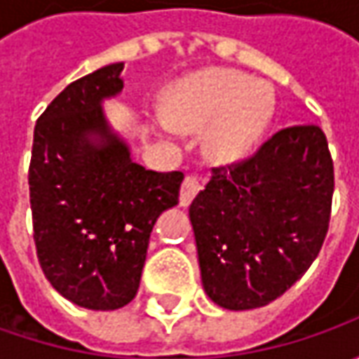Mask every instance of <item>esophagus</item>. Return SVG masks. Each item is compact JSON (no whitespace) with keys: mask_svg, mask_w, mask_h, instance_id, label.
Listing matches in <instances>:
<instances>
[{"mask_svg":"<svg viewBox=\"0 0 359 359\" xmlns=\"http://www.w3.org/2000/svg\"><path fill=\"white\" fill-rule=\"evenodd\" d=\"M201 189L200 180L196 177V175H187L186 180H184V184H182V191H180V205H184L187 208L191 200L198 196V191Z\"/></svg>","mask_w":359,"mask_h":359,"instance_id":"34e87169","label":"esophagus"}]
</instances>
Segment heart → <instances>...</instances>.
Here are the masks:
<instances>
[{
  "mask_svg": "<svg viewBox=\"0 0 359 359\" xmlns=\"http://www.w3.org/2000/svg\"><path fill=\"white\" fill-rule=\"evenodd\" d=\"M276 111L268 83L231 69H208L180 81L165 95L159 128L205 133V154L214 161H236L252 151Z\"/></svg>",
  "mask_w": 359,
  "mask_h": 359,
  "instance_id": "b5f03b06",
  "label": "heart"
}]
</instances>
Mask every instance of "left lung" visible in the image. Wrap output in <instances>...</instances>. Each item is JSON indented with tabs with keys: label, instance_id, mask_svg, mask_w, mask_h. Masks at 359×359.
I'll return each mask as SVG.
<instances>
[{
	"label": "left lung",
	"instance_id": "1",
	"mask_svg": "<svg viewBox=\"0 0 359 359\" xmlns=\"http://www.w3.org/2000/svg\"><path fill=\"white\" fill-rule=\"evenodd\" d=\"M332 196L334 161L313 123L214 168L189 205L205 294L226 310H254L287 292L322 250Z\"/></svg>",
	"mask_w": 359,
	"mask_h": 359
}]
</instances>
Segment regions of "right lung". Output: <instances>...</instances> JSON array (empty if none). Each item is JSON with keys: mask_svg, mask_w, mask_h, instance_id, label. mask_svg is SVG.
Wrapping results in <instances>:
<instances>
[{"mask_svg": "<svg viewBox=\"0 0 359 359\" xmlns=\"http://www.w3.org/2000/svg\"><path fill=\"white\" fill-rule=\"evenodd\" d=\"M121 69L79 77L46 107L27 175L39 266L88 310H119L135 297L154 224L177 203L184 180L131 161L109 130L102 100L121 91Z\"/></svg>", "mask_w": 359, "mask_h": 359, "instance_id": "1", "label": "right lung"}]
</instances>
